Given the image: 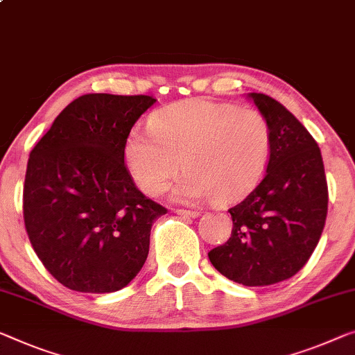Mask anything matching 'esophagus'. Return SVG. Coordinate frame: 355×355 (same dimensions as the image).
Here are the masks:
<instances>
[{
    "instance_id": "1",
    "label": "esophagus",
    "mask_w": 355,
    "mask_h": 355,
    "mask_svg": "<svg viewBox=\"0 0 355 355\" xmlns=\"http://www.w3.org/2000/svg\"><path fill=\"white\" fill-rule=\"evenodd\" d=\"M174 212L179 216H185V217H198L200 216V212L193 211V209H176Z\"/></svg>"
}]
</instances>
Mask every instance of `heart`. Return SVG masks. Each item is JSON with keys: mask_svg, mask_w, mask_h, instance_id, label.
Masks as SVG:
<instances>
[{"mask_svg": "<svg viewBox=\"0 0 355 355\" xmlns=\"http://www.w3.org/2000/svg\"><path fill=\"white\" fill-rule=\"evenodd\" d=\"M149 130L133 128L123 147L130 176L147 195L165 192L181 160L174 198L227 203L248 193L268 165L271 128L255 109L195 98L157 111Z\"/></svg>", "mask_w": 355, "mask_h": 355, "instance_id": "obj_1", "label": "heart"}]
</instances>
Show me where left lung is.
Segmentation results:
<instances>
[{"label": "left lung", "instance_id": "8db88e82", "mask_svg": "<svg viewBox=\"0 0 355 355\" xmlns=\"http://www.w3.org/2000/svg\"><path fill=\"white\" fill-rule=\"evenodd\" d=\"M271 128L266 173L228 209L232 236L209 250L214 268L238 284L286 281L303 268L322 234L329 189L318 143L279 101L249 94Z\"/></svg>", "mask_w": 355, "mask_h": 355}]
</instances>
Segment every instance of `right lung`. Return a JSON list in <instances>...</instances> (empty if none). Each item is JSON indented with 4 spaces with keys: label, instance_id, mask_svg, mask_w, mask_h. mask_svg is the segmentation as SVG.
Masks as SVG:
<instances>
[{
    "label": "right lung",
    "instance_id": "add662e5",
    "mask_svg": "<svg viewBox=\"0 0 355 355\" xmlns=\"http://www.w3.org/2000/svg\"><path fill=\"white\" fill-rule=\"evenodd\" d=\"M157 100L89 94L63 109L30 152L24 220L33 249L64 287L121 291L143 268L166 209L136 187L123 147Z\"/></svg>",
    "mask_w": 355,
    "mask_h": 355
}]
</instances>
